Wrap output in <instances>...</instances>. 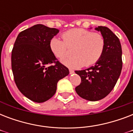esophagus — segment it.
Returning a JSON list of instances; mask_svg holds the SVG:
<instances>
[{"label":"esophagus","mask_w":133,"mask_h":133,"mask_svg":"<svg viewBox=\"0 0 133 133\" xmlns=\"http://www.w3.org/2000/svg\"><path fill=\"white\" fill-rule=\"evenodd\" d=\"M70 75H72V74H73V73H75V71L74 70H71V69H70Z\"/></svg>","instance_id":"obj_1"}]
</instances>
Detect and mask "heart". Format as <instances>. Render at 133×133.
<instances>
[{"label":"heart","mask_w":133,"mask_h":133,"mask_svg":"<svg viewBox=\"0 0 133 133\" xmlns=\"http://www.w3.org/2000/svg\"><path fill=\"white\" fill-rule=\"evenodd\" d=\"M62 38L63 41L57 37L51 38L49 47L53 55L60 60L66 57L68 47L75 48V57L61 61L70 68L95 64L101 58L105 48V40L101 34L84 29L68 30L62 34Z\"/></svg>","instance_id":"heart-1"}]
</instances>
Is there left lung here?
Returning <instances> with one entry per match:
<instances>
[{
  "label": "left lung",
  "mask_w": 133,
  "mask_h": 133,
  "mask_svg": "<svg viewBox=\"0 0 133 133\" xmlns=\"http://www.w3.org/2000/svg\"><path fill=\"white\" fill-rule=\"evenodd\" d=\"M95 30L101 32L105 40V48L101 58L94 66L75 71L80 76V85L75 88L79 96L90 101L103 99L114 88L122 69V45L118 37L104 26Z\"/></svg>",
  "instance_id": "8db88e82"
}]
</instances>
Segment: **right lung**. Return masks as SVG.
<instances>
[{
	"instance_id": "right-lung-1",
	"label": "right lung",
	"mask_w": 133,
	"mask_h": 133,
	"mask_svg": "<svg viewBox=\"0 0 133 133\" xmlns=\"http://www.w3.org/2000/svg\"><path fill=\"white\" fill-rule=\"evenodd\" d=\"M58 32L37 24L20 32L14 45L11 69L16 85L34 102L43 103L53 97L58 81L69 75L68 68L57 61L49 47Z\"/></svg>"
}]
</instances>
